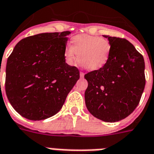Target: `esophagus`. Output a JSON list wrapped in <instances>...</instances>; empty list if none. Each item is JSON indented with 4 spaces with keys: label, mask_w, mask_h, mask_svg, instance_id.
I'll use <instances>...</instances> for the list:
<instances>
[{
    "label": "esophagus",
    "mask_w": 154,
    "mask_h": 154,
    "mask_svg": "<svg viewBox=\"0 0 154 154\" xmlns=\"http://www.w3.org/2000/svg\"><path fill=\"white\" fill-rule=\"evenodd\" d=\"M84 76H85V73H84L83 72H81V73H80V77H81V78H83Z\"/></svg>",
    "instance_id": "34e87169"
}]
</instances>
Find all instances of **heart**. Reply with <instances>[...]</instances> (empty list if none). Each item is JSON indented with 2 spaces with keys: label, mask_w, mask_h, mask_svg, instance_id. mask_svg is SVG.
<instances>
[{
  "label": "heart",
  "mask_w": 154,
  "mask_h": 154,
  "mask_svg": "<svg viewBox=\"0 0 154 154\" xmlns=\"http://www.w3.org/2000/svg\"><path fill=\"white\" fill-rule=\"evenodd\" d=\"M111 45L104 37L91 35H77L71 39V46L65 49L64 56L69 65H73L79 59L81 65L88 70H98L109 59Z\"/></svg>",
  "instance_id": "b5f03b06"
}]
</instances>
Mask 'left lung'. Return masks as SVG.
I'll return each mask as SVG.
<instances>
[{
  "label": "left lung",
  "mask_w": 154,
  "mask_h": 154,
  "mask_svg": "<svg viewBox=\"0 0 154 154\" xmlns=\"http://www.w3.org/2000/svg\"><path fill=\"white\" fill-rule=\"evenodd\" d=\"M111 45L109 59L102 69L85 75L88 110L106 122H117L139 105L146 85L145 62L134 45L123 38L103 35Z\"/></svg>",
  "instance_id": "8db88e82"
}]
</instances>
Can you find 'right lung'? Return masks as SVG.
<instances>
[{
  "label": "right lung",
  "instance_id": "obj_1",
  "mask_svg": "<svg viewBox=\"0 0 154 154\" xmlns=\"http://www.w3.org/2000/svg\"><path fill=\"white\" fill-rule=\"evenodd\" d=\"M69 34L64 31L24 38L8 59L5 91L23 117L41 121L56 114L80 78L77 67L66 63Z\"/></svg>",
  "mask_w": 154,
  "mask_h": 154
}]
</instances>
